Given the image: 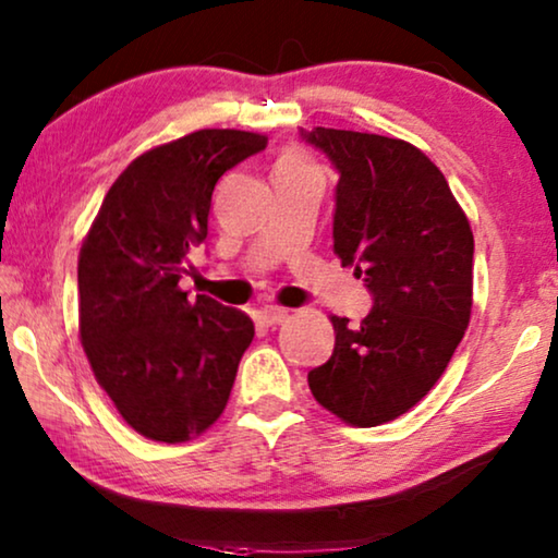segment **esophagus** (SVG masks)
<instances>
[{"instance_id": "esophagus-1", "label": "esophagus", "mask_w": 558, "mask_h": 558, "mask_svg": "<svg viewBox=\"0 0 558 558\" xmlns=\"http://www.w3.org/2000/svg\"><path fill=\"white\" fill-rule=\"evenodd\" d=\"M286 318H288L286 307H278V305L263 307V320L268 323V326H280V323H286Z\"/></svg>"}]
</instances>
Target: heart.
Returning <instances> with one entry per match:
<instances>
[{
  "mask_svg": "<svg viewBox=\"0 0 558 558\" xmlns=\"http://www.w3.org/2000/svg\"><path fill=\"white\" fill-rule=\"evenodd\" d=\"M298 170H311V165H307L298 153L282 155V160L278 162V172H298Z\"/></svg>",
  "mask_w": 558,
  "mask_h": 558,
  "instance_id": "1",
  "label": "heart"
}]
</instances>
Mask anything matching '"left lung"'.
<instances>
[{
    "instance_id": "1",
    "label": "left lung",
    "mask_w": 558,
    "mask_h": 558,
    "mask_svg": "<svg viewBox=\"0 0 558 558\" xmlns=\"http://www.w3.org/2000/svg\"><path fill=\"white\" fill-rule=\"evenodd\" d=\"M301 137L338 172L332 251L373 295L359 326L332 315L336 348L307 386L351 426H380L436 386L469 328L473 232L444 172L411 143L330 128Z\"/></svg>"
}]
</instances>
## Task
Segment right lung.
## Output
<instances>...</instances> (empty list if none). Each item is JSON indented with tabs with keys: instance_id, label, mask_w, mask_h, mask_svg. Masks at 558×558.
Wrapping results in <instances>:
<instances>
[{
	"instance_id": "obj_1",
	"label": "right lung",
	"mask_w": 558,
	"mask_h": 558,
	"mask_svg": "<svg viewBox=\"0 0 558 558\" xmlns=\"http://www.w3.org/2000/svg\"><path fill=\"white\" fill-rule=\"evenodd\" d=\"M268 137L197 130L128 165L80 251V338L97 384L137 434L182 444L226 411L255 326L180 288L207 238L218 180Z\"/></svg>"
}]
</instances>
